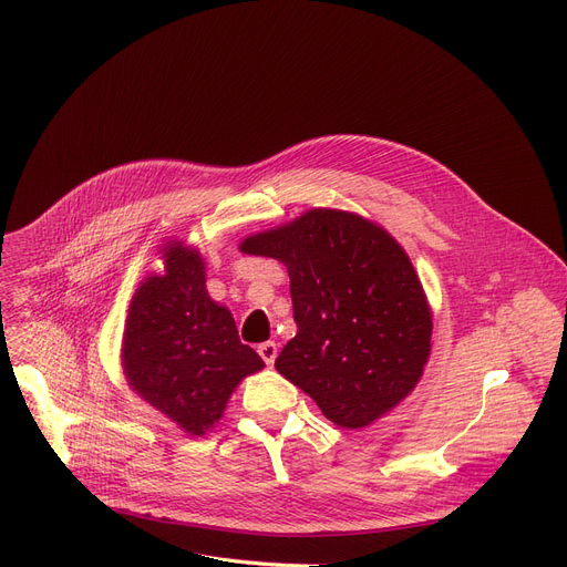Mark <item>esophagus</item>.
Returning <instances> with one entry per match:
<instances>
[{"label":"esophagus","mask_w":567,"mask_h":567,"mask_svg":"<svg viewBox=\"0 0 567 567\" xmlns=\"http://www.w3.org/2000/svg\"><path fill=\"white\" fill-rule=\"evenodd\" d=\"M257 351H259L261 361H264L266 365H274V363H276V359H278V344H276V342H264V344L257 347Z\"/></svg>","instance_id":"esophagus-1"}]
</instances>
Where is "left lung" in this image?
<instances>
[{"label": "left lung", "instance_id": "obj_1", "mask_svg": "<svg viewBox=\"0 0 567 567\" xmlns=\"http://www.w3.org/2000/svg\"><path fill=\"white\" fill-rule=\"evenodd\" d=\"M241 250L287 266L299 331L276 370L331 423L365 427L415 389L430 359L432 312L411 259L383 227L310 208L248 236Z\"/></svg>", "mask_w": 567, "mask_h": 567}]
</instances>
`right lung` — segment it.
Instances as JSON below:
<instances>
[{
    "label": "right lung",
    "instance_id": "right-lung-1",
    "mask_svg": "<svg viewBox=\"0 0 567 567\" xmlns=\"http://www.w3.org/2000/svg\"><path fill=\"white\" fill-rule=\"evenodd\" d=\"M161 252L165 271L144 278L131 301L122 365L144 402L186 434L204 436L264 361L238 340L231 312L208 296L202 255L178 241Z\"/></svg>",
    "mask_w": 567,
    "mask_h": 567
}]
</instances>
